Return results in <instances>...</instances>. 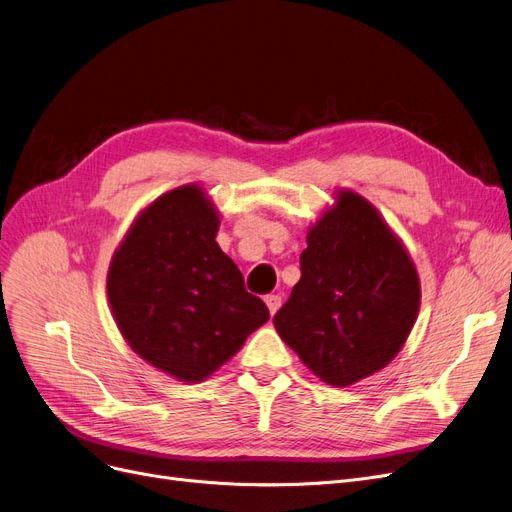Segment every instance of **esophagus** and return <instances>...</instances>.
<instances>
[{
    "label": "esophagus",
    "instance_id": "esophagus-1",
    "mask_svg": "<svg viewBox=\"0 0 512 512\" xmlns=\"http://www.w3.org/2000/svg\"><path fill=\"white\" fill-rule=\"evenodd\" d=\"M264 302H267V306H269V313H271V315H275V313L279 311V306H281V296H277V294H269L267 298H264Z\"/></svg>",
    "mask_w": 512,
    "mask_h": 512
}]
</instances>
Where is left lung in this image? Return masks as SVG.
Listing matches in <instances>:
<instances>
[{
    "mask_svg": "<svg viewBox=\"0 0 512 512\" xmlns=\"http://www.w3.org/2000/svg\"><path fill=\"white\" fill-rule=\"evenodd\" d=\"M302 277L273 317L281 340L336 388L391 363L420 311L416 264L382 214L353 189L306 231Z\"/></svg>",
    "mask_w": 512,
    "mask_h": 512,
    "instance_id": "8db88e82",
    "label": "left lung"
}]
</instances>
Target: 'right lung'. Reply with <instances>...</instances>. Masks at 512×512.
<instances>
[{"label": "right lung", "mask_w": 512, "mask_h": 512, "mask_svg": "<svg viewBox=\"0 0 512 512\" xmlns=\"http://www.w3.org/2000/svg\"><path fill=\"white\" fill-rule=\"evenodd\" d=\"M220 212L199 182L153 199L130 224L107 273L113 319L130 349L178 382L208 380L269 321L220 250Z\"/></svg>", "instance_id": "1"}]
</instances>
